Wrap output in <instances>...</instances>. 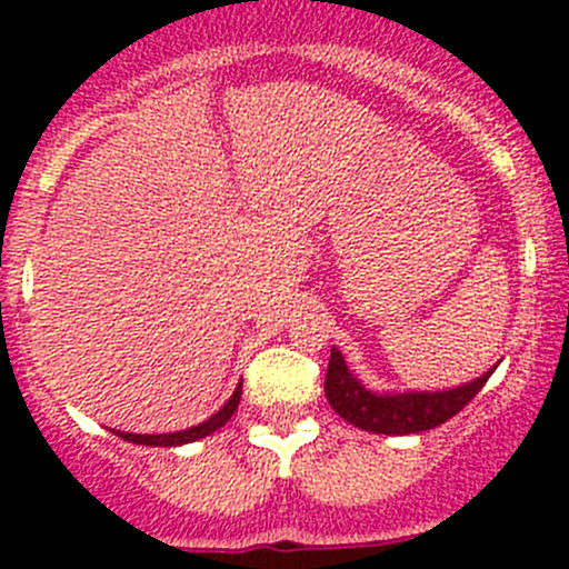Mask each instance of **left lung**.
Returning a JSON list of instances; mask_svg holds the SVG:
<instances>
[{
    "label": "left lung",
    "mask_w": 569,
    "mask_h": 569,
    "mask_svg": "<svg viewBox=\"0 0 569 569\" xmlns=\"http://www.w3.org/2000/svg\"><path fill=\"white\" fill-rule=\"evenodd\" d=\"M496 371H485L476 380L465 382V386L449 388V391H391L377 393L369 391L358 377L349 371L347 360L336 347L330 349V363H327L325 377V393L332 410L343 418V421L355 423L358 429L375 435H416L427 432V429L440 427L449 421L451 416L462 410L476 393L485 388L490 375Z\"/></svg>",
    "instance_id": "obj_1"
}]
</instances>
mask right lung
<instances>
[{
	"mask_svg": "<svg viewBox=\"0 0 569 569\" xmlns=\"http://www.w3.org/2000/svg\"><path fill=\"white\" fill-rule=\"evenodd\" d=\"M239 399H242V382H239L237 391L231 393V399H228L226 405L214 412V416L206 418L203 423H198V427H189V429H181V432H170V435H134V432H114V435L123 440H129V443H137V446H168L170 449V446L194 443V440L206 438V435H211V432H217L220 427H226V423L231 421L233 412H237Z\"/></svg>",
	"mask_w": 569,
	"mask_h": 569,
	"instance_id": "1",
	"label": "right lung"
}]
</instances>
